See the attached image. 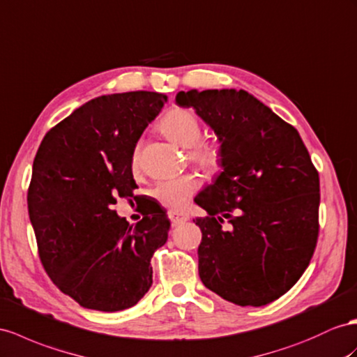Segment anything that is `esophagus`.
<instances>
[{"instance_id": "obj_1", "label": "esophagus", "mask_w": 357, "mask_h": 357, "mask_svg": "<svg viewBox=\"0 0 357 357\" xmlns=\"http://www.w3.org/2000/svg\"><path fill=\"white\" fill-rule=\"evenodd\" d=\"M169 217L173 225H179V223H184L188 220V215L185 213H179V211H170Z\"/></svg>"}]
</instances>
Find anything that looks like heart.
Wrapping results in <instances>:
<instances>
[{
    "label": "heart",
    "mask_w": 357,
    "mask_h": 357,
    "mask_svg": "<svg viewBox=\"0 0 357 357\" xmlns=\"http://www.w3.org/2000/svg\"><path fill=\"white\" fill-rule=\"evenodd\" d=\"M161 132L169 137L172 142L190 148L188 157L197 167L208 173H214L220 169L222 153L218 146L211 142L199 140L202 135V125L197 116L187 108H173L161 119ZM139 164V151L132 155V167ZM199 182L193 175H184L179 178H170L160 181L152 188L153 197L158 202L170 209H181L187 205L188 200L196 195Z\"/></svg>",
    "instance_id": "b5f03b06"
}]
</instances>
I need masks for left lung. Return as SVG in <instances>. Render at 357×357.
<instances>
[{"mask_svg":"<svg viewBox=\"0 0 357 357\" xmlns=\"http://www.w3.org/2000/svg\"><path fill=\"white\" fill-rule=\"evenodd\" d=\"M176 104L195 108L220 142L223 172L195 199L206 211L193 220L200 280L235 305H268L314 255L318 172L296 128L245 90L179 91Z\"/></svg>","mask_w":357,"mask_h":357,"instance_id":"8db88e82","label":"left lung"}]
</instances>
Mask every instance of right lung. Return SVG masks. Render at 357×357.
Returning <instances> with one entry per match:
<instances>
[{
  "label": "right lung",
  "mask_w": 357,
  "mask_h": 357,
  "mask_svg": "<svg viewBox=\"0 0 357 357\" xmlns=\"http://www.w3.org/2000/svg\"><path fill=\"white\" fill-rule=\"evenodd\" d=\"M166 102L143 90L98 96L51 128L36 153L26 202L39 257L79 306L117 312L152 285L151 258L167 241V214L157 208L132 226L114 205L134 196L135 144Z\"/></svg>",
  "instance_id": "1"
}]
</instances>
